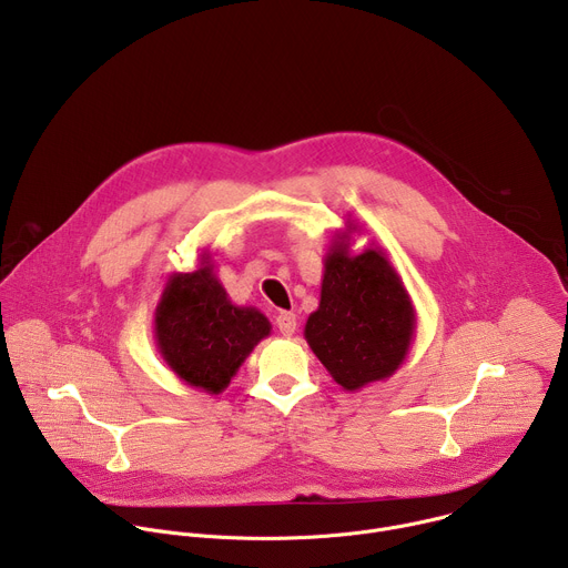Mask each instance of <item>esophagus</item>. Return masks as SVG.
Wrapping results in <instances>:
<instances>
[{
  "mask_svg": "<svg viewBox=\"0 0 568 568\" xmlns=\"http://www.w3.org/2000/svg\"><path fill=\"white\" fill-rule=\"evenodd\" d=\"M276 328H278L281 335H285V337L294 335V331H296V314H292V312H278V316H276Z\"/></svg>",
  "mask_w": 568,
  "mask_h": 568,
  "instance_id": "1",
  "label": "esophagus"
}]
</instances>
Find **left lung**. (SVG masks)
Returning <instances> with one entry per match:
<instances>
[{
    "mask_svg": "<svg viewBox=\"0 0 568 568\" xmlns=\"http://www.w3.org/2000/svg\"><path fill=\"white\" fill-rule=\"evenodd\" d=\"M414 335V307L388 261L373 250L348 256L337 242L326 261L321 303L305 339L337 384L355 390L388 377Z\"/></svg>",
    "mask_w": 568,
    "mask_h": 568,
    "instance_id": "left-lung-1",
    "label": "left lung"
}]
</instances>
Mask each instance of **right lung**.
<instances>
[{
    "label": "right lung",
    "instance_id": "right-lung-1",
    "mask_svg": "<svg viewBox=\"0 0 568 568\" xmlns=\"http://www.w3.org/2000/svg\"><path fill=\"white\" fill-rule=\"evenodd\" d=\"M154 333L178 377L220 393L270 335V321L254 307L231 305L211 267H202L169 281L156 307Z\"/></svg>",
    "mask_w": 568,
    "mask_h": 568
}]
</instances>
